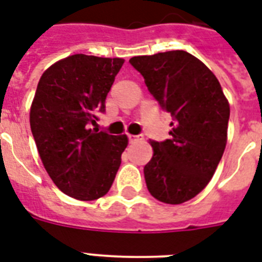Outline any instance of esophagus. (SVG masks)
Segmentation results:
<instances>
[{
  "mask_svg": "<svg viewBox=\"0 0 262 262\" xmlns=\"http://www.w3.org/2000/svg\"><path fill=\"white\" fill-rule=\"evenodd\" d=\"M127 137H129V143H135V141L139 140V136H135V135H129Z\"/></svg>",
  "mask_w": 262,
  "mask_h": 262,
  "instance_id": "34e87169",
  "label": "esophagus"
}]
</instances>
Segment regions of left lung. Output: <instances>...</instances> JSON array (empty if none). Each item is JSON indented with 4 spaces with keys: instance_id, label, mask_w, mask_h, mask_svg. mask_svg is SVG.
I'll use <instances>...</instances> for the list:
<instances>
[{
    "instance_id": "left-lung-1",
    "label": "left lung",
    "mask_w": 262,
    "mask_h": 262,
    "mask_svg": "<svg viewBox=\"0 0 262 262\" xmlns=\"http://www.w3.org/2000/svg\"><path fill=\"white\" fill-rule=\"evenodd\" d=\"M143 75L162 110L172 115L170 139L151 141L144 167L149 193L166 204H182L205 189L227 144L230 104L209 68L183 50L129 59Z\"/></svg>"
}]
</instances>
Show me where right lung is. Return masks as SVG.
<instances>
[{"label": "right lung", "mask_w": 262, "mask_h": 262, "mask_svg": "<svg viewBox=\"0 0 262 262\" xmlns=\"http://www.w3.org/2000/svg\"><path fill=\"white\" fill-rule=\"evenodd\" d=\"M125 59L75 54L47 68L30 110L39 156L55 186L80 201L110 190L127 147V136L99 129L96 114Z\"/></svg>", "instance_id": "add662e5"}]
</instances>
